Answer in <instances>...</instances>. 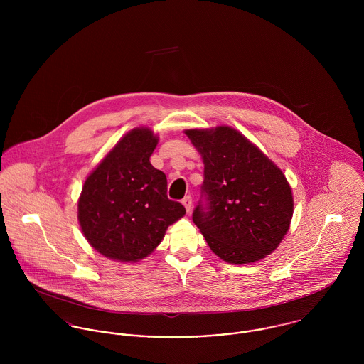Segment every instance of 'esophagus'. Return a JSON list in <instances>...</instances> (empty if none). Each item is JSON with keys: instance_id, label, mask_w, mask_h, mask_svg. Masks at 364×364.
I'll return each mask as SVG.
<instances>
[{"instance_id": "34e87169", "label": "esophagus", "mask_w": 364, "mask_h": 364, "mask_svg": "<svg viewBox=\"0 0 364 364\" xmlns=\"http://www.w3.org/2000/svg\"><path fill=\"white\" fill-rule=\"evenodd\" d=\"M182 205L185 206L188 213H191V210H192V198H191V196H186V198L182 200Z\"/></svg>"}]
</instances>
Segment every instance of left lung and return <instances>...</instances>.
Returning a JSON list of instances; mask_svg holds the SVG:
<instances>
[{
	"instance_id": "left-lung-1",
	"label": "left lung",
	"mask_w": 364,
	"mask_h": 364,
	"mask_svg": "<svg viewBox=\"0 0 364 364\" xmlns=\"http://www.w3.org/2000/svg\"><path fill=\"white\" fill-rule=\"evenodd\" d=\"M205 164L203 193L193 223L210 250L234 264L270 255L287 234L294 202L282 169L230 126L185 130Z\"/></svg>"
}]
</instances>
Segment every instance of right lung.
<instances>
[{
	"instance_id": "right-lung-1",
	"label": "right lung",
	"mask_w": 364,
	"mask_h": 364,
	"mask_svg": "<svg viewBox=\"0 0 364 364\" xmlns=\"http://www.w3.org/2000/svg\"><path fill=\"white\" fill-rule=\"evenodd\" d=\"M156 144L150 127L130 130L84 182L78 223L90 245L109 259H144L186 213L168 199L166 176L150 162Z\"/></svg>"
}]
</instances>
